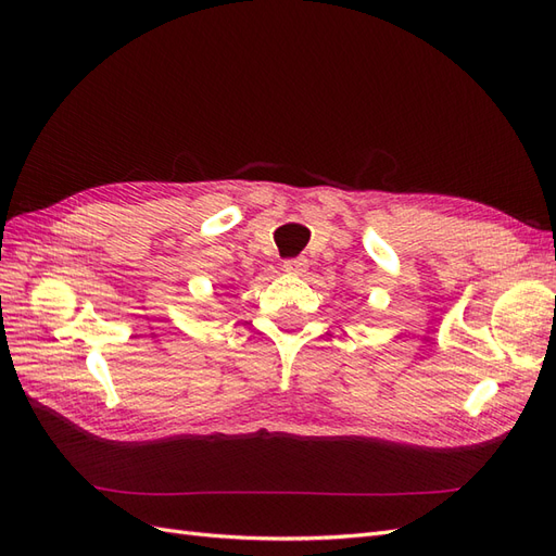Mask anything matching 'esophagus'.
Masks as SVG:
<instances>
[{
  "instance_id": "esophagus-1",
  "label": "esophagus",
  "mask_w": 556,
  "mask_h": 556,
  "mask_svg": "<svg viewBox=\"0 0 556 556\" xmlns=\"http://www.w3.org/2000/svg\"><path fill=\"white\" fill-rule=\"evenodd\" d=\"M282 268L288 274H292V276H304L306 271H308V260H304V257H296V260H288L282 264Z\"/></svg>"
}]
</instances>
